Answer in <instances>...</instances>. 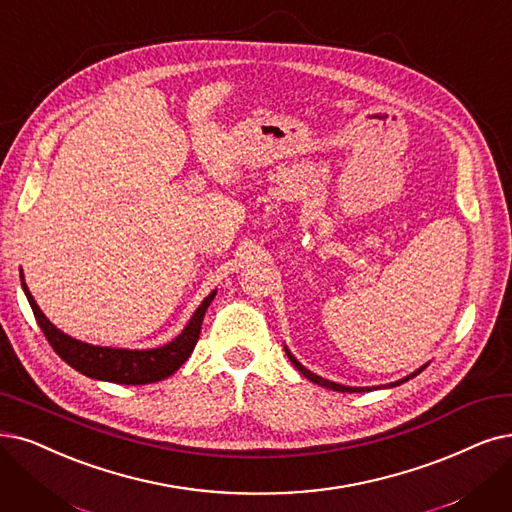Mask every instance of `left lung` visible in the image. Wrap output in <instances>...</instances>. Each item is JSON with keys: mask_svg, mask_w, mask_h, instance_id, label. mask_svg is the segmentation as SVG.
Masks as SVG:
<instances>
[{"mask_svg": "<svg viewBox=\"0 0 512 512\" xmlns=\"http://www.w3.org/2000/svg\"><path fill=\"white\" fill-rule=\"evenodd\" d=\"M285 353H288V357H290V361L294 363V367L296 370L304 376V378H309L311 382H315V384H319V386H323V388H330V391H338V393H365V391H372V386H344V384H338V382H332V380H325V378H321V376H317V374H313L311 370H306V367L290 353V349L288 346H285ZM428 363H424L422 367H418L416 372H412L410 376H405V378H401V380H395V382H391V384H384L382 388H393V386H399V384H403V382H407L410 378H414V376H418L424 367H426ZM374 388H378V386H374Z\"/></svg>", "mask_w": 512, "mask_h": 512, "instance_id": "obj_1", "label": "left lung"}]
</instances>
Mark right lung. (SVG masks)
<instances>
[{
  "instance_id": "right-lung-1",
  "label": "right lung",
  "mask_w": 512,
  "mask_h": 512,
  "mask_svg": "<svg viewBox=\"0 0 512 512\" xmlns=\"http://www.w3.org/2000/svg\"><path fill=\"white\" fill-rule=\"evenodd\" d=\"M20 285H23V292L31 304L37 325L42 327V332L48 338L52 349L56 351V355L65 363H69L79 374L94 380L115 382V384H151L172 376L178 367L191 357L195 344L199 340L203 315H206L210 302L216 296V290H212L206 298H203V302L197 306V311L185 325V330H182L174 340H170L163 346H157V349L138 351V349H115V346L88 344L77 338H71L65 332H60L58 327L42 313L35 298L31 296L23 277V269H20Z\"/></svg>"
}]
</instances>
